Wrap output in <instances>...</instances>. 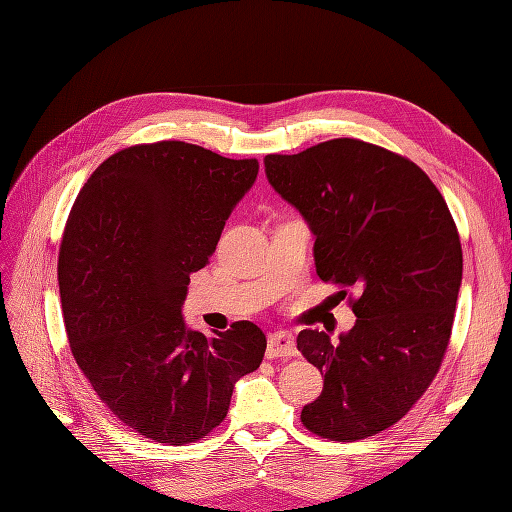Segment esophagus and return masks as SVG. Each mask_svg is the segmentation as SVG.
Segmentation results:
<instances>
[{
  "label": "esophagus",
  "mask_w": 512,
  "mask_h": 512,
  "mask_svg": "<svg viewBox=\"0 0 512 512\" xmlns=\"http://www.w3.org/2000/svg\"><path fill=\"white\" fill-rule=\"evenodd\" d=\"M267 356L275 359V356H297V344H294V337L288 331H277L269 335L267 342Z\"/></svg>",
  "instance_id": "1"
}]
</instances>
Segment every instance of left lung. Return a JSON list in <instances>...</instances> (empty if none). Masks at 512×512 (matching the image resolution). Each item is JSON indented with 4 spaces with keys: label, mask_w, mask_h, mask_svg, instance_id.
<instances>
[{
    "label": "left lung",
    "mask_w": 512,
    "mask_h": 512,
    "mask_svg": "<svg viewBox=\"0 0 512 512\" xmlns=\"http://www.w3.org/2000/svg\"><path fill=\"white\" fill-rule=\"evenodd\" d=\"M265 173L314 232L320 280L361 292L337 344L324 331L297 337L324 374L301 423L337 442L374 436L408 414L442 365L463 269L453 215L414 162L359 138L271 153Z\"/></svg>",
    "instance_id": "left-lung-1"
}]
</instances>
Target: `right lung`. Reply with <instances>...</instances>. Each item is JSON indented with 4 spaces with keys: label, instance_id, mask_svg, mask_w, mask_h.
Returning <instances> with one entry per match:
<instances>
[{
    "label": "right lung",
    "instance_id": "add662e5",
    "mask_svg": "<svg viewBox=\"0 0 512 512\" xmlns=\"http://www.w3.org/2000/svg\"><path fill=\"white\" fill-rule=\"evenodd\" d=\"M256 175L254 158L160 141L113 153L74 200L57 265L70 350L102 404L145 438H205L265 356L254 322L207 337L181 316L190 275Z\"/></svg>",
    "mask_w": 512,
    "mask_h": 512
}]
</instances>
